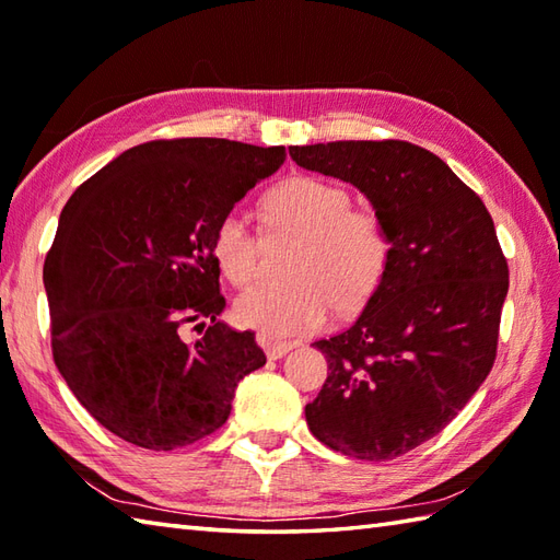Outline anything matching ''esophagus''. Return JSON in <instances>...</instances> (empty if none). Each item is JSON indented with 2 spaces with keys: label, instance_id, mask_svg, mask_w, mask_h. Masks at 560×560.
<instances>
[{
  "label": "esophagus",
  "instance_id": "1",
  "mask_svg": "<svg viewBox=\"0 0 560 560\" xmlns=\"http://www.w3.org/2000/svg\"><path fill=\"white\" fill-rule=\"evenodd\" d=\"M257 343L261 349H265V353L269 355L271 361H279V359H283V355H287L295 343H291V341H277V339H271V337H267V335H259L257 337Z\"/></svg>",
  "mask_w": 560,
  "mask_h": 560
}]
</instances>
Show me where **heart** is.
<instances>
[{
  "label": "heart",
  "instance_id": "1",
  "mask_svg": "<svg viewBox=\"0 0 560 560\" xmlns=\"http://www.w3.org/2000/svg\"><path fill=\"white\" fill-rule=\"evenodd\" d=\"M273 229L301 235L289 283H257L235 301V319L261 335L283 339L311 335L335 311L361 307L383 281L389 241L373 211L351 209L347 189L299 175L267 197ZM213 257L235 287L255 277L257 235L241 209H229L213 229Z\"/></svg>",
  "mask_w": 560,
  "mask_h": 560
}]
</instances>
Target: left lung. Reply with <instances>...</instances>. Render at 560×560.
Returning a JSON list of instances; mask_svg holds the SVG:
<instances>
[{
    "mask_svg": "<svg viewBox=\"0 0 560 560\" xmlns=\"http://www.w3.org/2000/svg\"><path fill=\"white\" fill-rule=\"evenodd\" d=\"M291 159L359 187L389 241L383 281L359 319L319 339L329 373L305 407L313 435L385 462L438 435L495 361L508 261L479 195L409 141L289 147Z\"/></svg>",
    "mask_w": 560,
    "mask_h": 560,
    "instance_id": "left-lung-1",
    "label": "left lung"
}]
</instances>
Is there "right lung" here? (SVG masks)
Instances as JSON below:
<instances>
[{"instance_id": "right-lung-1", "label": "right lung", "mask_w": 560, "mask_h": 560, "mask_svg": "<svg viewBox=\"0 0 560 560\" xmlns=\"http://www.w3.org/2000/svg\"><path fill=\"white\" fill-rule=\"evenodd\" d=\"M287 161L283 147L171 139L127 149L69 197L43 281L57 371L93 419L147 450L217 431L267 363L219 315L213 229ZM195 324L200 337L187 340Z\"/></svg>"}]
</instances>
